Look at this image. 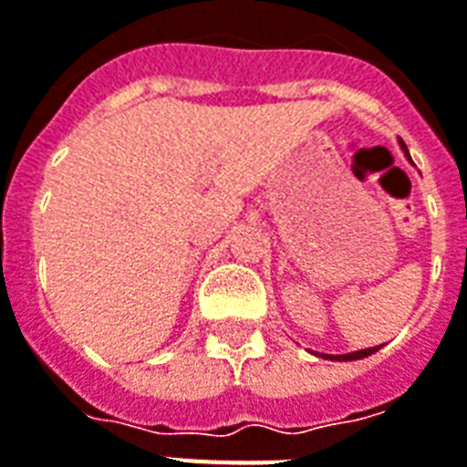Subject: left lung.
<instances>
[{"label": "left lung", "instance_id": "1", "mask_svg": "<svg viewBox=\"0 0 467 467\" xmlns=\"http://www.w3.org/2000/svg\"><path fill=\"white\" fill-rule=\"evenodd\" d=\"M400 141V139H398ZM400 148H403L405 158L410 161V153H408V146H405L403 141H400ZM381 345H377V348H367V350H355V352H348V355H319V352H314V355H319V358L324 359H338V362H352V359H362V358H369V355H374V352L379 350Z\"/></svg>", "mask_w": 467, "mask_h": 467}]
</instances>
